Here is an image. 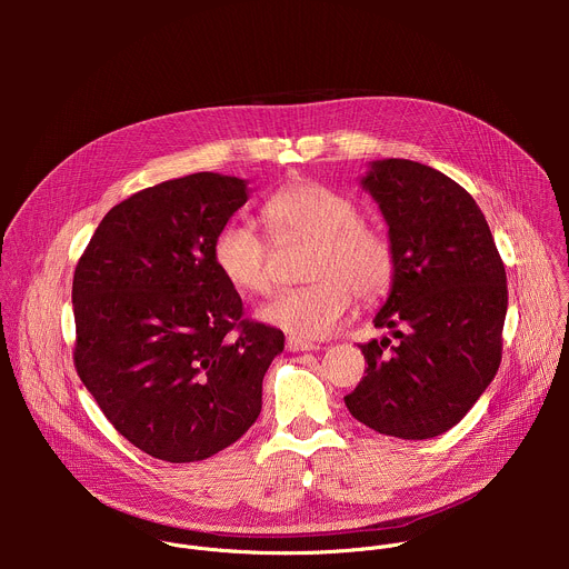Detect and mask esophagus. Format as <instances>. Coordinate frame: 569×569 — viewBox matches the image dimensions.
Listing matches in <instances>:
<instances>
[{
	"label": "esophagus",
	"mask_w": 569,
	"mask_h": 569,
	"mask_svg": "<svg viewBox=\"0 0 569 569\" xmlns=\"http://www.w3.org/2000/svg\"><path fill=\"white\" fill-rule=\"evenodd\" d=\"M286 347H288V351H292V353H299V351H315V349H317V345H312V342H308V340H301V338H288V340H286Z\"/></svg>",
	"instance_id": "34e87169"
}]
</instances>
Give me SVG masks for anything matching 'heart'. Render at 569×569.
Returning a JSON list of instances; mask_svg holds the SVG:
<instances>
[{
	"instance_id": "heart-1",
	"label": "heart",
	"mask_w": 569,
	"mask_h": 569,
	"mask_svg": "<svg viewBox=\"0 0 569 569\" xmlns=\"http://www.w3.org/2000/svg\"><path fill=\"white\" fill-rule=\"evenodd\" d=\"M263 218L279 242H315L308 263L310 286L281 292L259 317L292 338L315 340L333 333L351 308L353 295L378 301L391 286L396 254L391 240L362 222L360 204L327 184L295 182L272 193ZM213 261L238 290L268 295L274 288L270 242L248 218L227 220L213 238Z\"/></svg>"
}]
</instances>
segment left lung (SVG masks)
<instances>
[{"label":"left lung","instance_id":"8db88e82","mask_svg":"<svg viewBox=\"0 0 569 569\" xmlns=\"http://www.w3.org/2000/svg\"><path fill=\"white\" fill-rule=\"evenodd\" d=\"M389 227L396 272L373 317L389 338L360 345L367 376L349 412L398 439L457 426L502 360L507 272L472 196L412 159H376L360 180Z\"/></svg>","mask_w":569,"mask_h":569}]
</instances>
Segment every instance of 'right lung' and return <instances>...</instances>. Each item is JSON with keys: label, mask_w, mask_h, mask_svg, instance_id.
Masks as SVG:
<instances>
[{"label": "right lung", "mask_w": 569, "mask_h": 569, "mask_svg": "<svg viewBox=\"0 0 569 569\" xmlns=\"http://www.w3.org/2000/svg\"><path fill=\"white\" fill-rule=\"evenodd\" d=\"M248 180L193 173L112 207L80 257L73 365L106 419L146 455L202 461L261 415L283 333L242 319L213 261Z\"/></svg>", "instance_id": "add662e5"}]
</instances>
